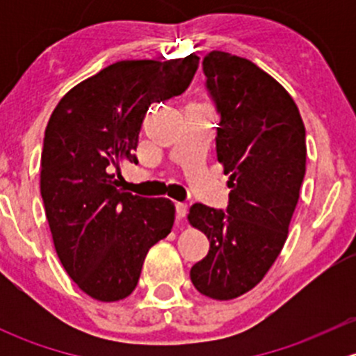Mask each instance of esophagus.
<instances>
[{"label":"esophagus","instance_id":"obj_1","mask_svg":"<svg viewBox=\"0 0 356 356\" xmlns=\"http://www.w3.org/2000/svg\"><path fill=\"white\" fill-rule=\"evenodd\" d=\"M175 210H177V218L179 220H182V218L186 217V213H188V203H181V201H177V203H175Z\"/></svg>","mask_w":356,"mask_h":356}]
</instances>
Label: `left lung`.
Instances as JSON below:
<instances>
[{"instance_id": "1", "label": "left lung", "mask_w": 356, "mask_h": 356, "mask_svg": "<svg viewBox=\"0 0 356 356\" xmlns=\"http://www.w3.org/2000/svg\"><path fill=\"white\" fill-rule=\"evenodd\" d=\"M203 72L220 113L217 160L231 193L227 211L189 208L188 222L210 241L189 275L201 294L227 301L265 277L288 239L307 141L294 99L253 62L215 49L204 56Z\"/></svg>"}]
</instances>
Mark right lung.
<instances>
[{"label": "right lung", "instance_id": "obj_1", "mask_svg": "<svg viewBox=\"0 0 356 356\" xmlns=\"http://www.w3.org/2000/svg\"><path fill=\"white\" fill-rule=\"evenodd\" d=\"M200 56L122 60L70 89L49 117L41 196L53 245L68 277L98 301L136 289L149 248L167 238L175 207L120 189L149 105L188 89Z\"/></svg>", "mask_w": 356, "mask_h": 356}]
</instances>
